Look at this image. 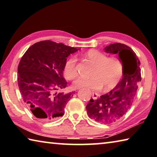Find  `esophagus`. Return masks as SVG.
Segmentation results:
<instances>
[{"label":"esophagus","mask_w":157,"mask_h":157,"mask_svg":"<svg viewBox=\"0 0 157 157\" xmlns=\"http://www.w3.org/2000/svg\"><path fill=\"white\" fill-rule=\"evenodd\" d=\"M98 96H99V94H98L97 93H93V94H92V97H93V98H94V100H97L98 99Z\"/></svg>","instance_id":"esophagus-1"}]
</instances>
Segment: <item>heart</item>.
I'll return each mask as SVG.
<instances>
[{"label":"heart","instance_id":"obj_1","mask_svg":"<svg viewBox=\"0 0 157 157\" xmlns=\"http://www.w3.org/2000/svg\"><path fill=\"white\" fill-rule=\"evenodd\" d=\"M86 57L95 65L91 74V78L79 77L73 82L75 89L82 87L93 91H98L103 87L106 91H110L119 83L123 75V65L117 57H108L105 53L91 49L86 52ZM76 58L71 57L66 61L63 67V75L67 79H73L78 75Z\"/></svg>","mask_w":157,"mask_h":157}]
</instances>
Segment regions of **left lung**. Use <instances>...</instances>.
I'll list each match as a JSON object with an SVG mask.
<instances>
[{"label": "left lung", "instance_id": "left-lung-1", "mask_svg": "<svg viewBox=\"0 0 157 157\" xmlns=\"http://www.w3.org/2000/svg\"><path fill=\"white\" fill-rule=\"evenodd\" d=\"M105 51L118 55L123 65V78L111 91L97 100H90L86 109L89 118L98 123L109 124L119 120L131 107L141 81V74L140 61L131 48L116 43L105 47Z\"/></svg>", "mask_w": 157, "mask_h": 157}]
</instances>
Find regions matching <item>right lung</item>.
Returning a JSON list of instances; mask_svg holds the SVG:
<instances>
[{"label": "right lung", "mask_w": 157, "mask_h": 157, "mask_svg": "<svg viewBox=\"0 0 157 157\" xmlns=\"http://www.w3.org/2000/svg\"><path fill=\"white\" fill-rule=\"evenodd\" d=\"M79 49L62 43L42 41L27 50L18 66V83L21 96L34 116L43 121L62 116L66 105L73 92L57 91L65 89L63 67L69 55Z\"/></svg>", "instance_id": "right-lung-1"}]
</instances>
